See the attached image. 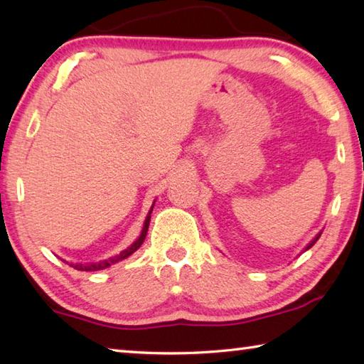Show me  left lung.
Wrapping results in <instances>:
<instances>
[{"mask_svg": "<svg viewBox=\"0 0 364 364\" xmlns=\"http://www.w3.org/2000/svg\"><path fill=\"white\" fill-rule=\"evenodd\" d=\"M321 232H323V231H319V232L316 234V236L311 239V241H310V244H308V245H306V247H305V250H308V249H310V247H313V245H315V244H316V241H318V239H319V236H321Z\"/></svg>", "mask_w": 364, "mask_h": 364, "instance_id": "1", "label": "left lung"}]
</instances>
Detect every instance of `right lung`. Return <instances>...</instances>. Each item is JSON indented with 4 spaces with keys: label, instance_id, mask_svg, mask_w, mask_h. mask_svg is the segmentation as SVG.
<instances>
[{
    "label": "right lung",
    "instance_id": "obj_1",
    "mask_svg": "<svg viewBox=\"0 0 364 364\" xmlns=\"http://www.w3.org/2000/svg\"><path fill=\"white\" fill-rule=\"evenodd\" d=\"M156 204V202H154ZM154 204L151 207L149 213H147V217L144 220V225H143V230H141V234L138 236L136 241H134L130 247H127L125 250H122L120 254H117L114 257L107 258V260H102V262H97V263H69L70 267H73L75 269H80V271H97V269H106L109 267H112V264L119 263L122 260H125V258L130 257L132 254H134L141 245H143L144 239H146V234H147V230H149V221H151V213H152V208H154Z\"/></svg>",
    "mask_w": 364,
    "mask_h": 364
}]
</instances>
